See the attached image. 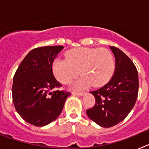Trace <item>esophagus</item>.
I'll return each instance as SVG.
<instances>
[{"mask_svg": "<svg viewBox=\"0 0 149 149\" xmlns=\"http://www.w3.org/2000/svg\"><path fill=\"white\" fill-rule=\"evenodd\" d=\"M72 95H77V96H82V95H84V93H76V92H73V93H72Z\"/></svg>", "mask_w": 149, "mask_h": 149, "instance_id": "obj_1", "label": "esophagus"}]
</instances>
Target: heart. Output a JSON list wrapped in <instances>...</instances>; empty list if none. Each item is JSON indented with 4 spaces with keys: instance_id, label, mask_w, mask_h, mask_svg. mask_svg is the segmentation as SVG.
Listing matches in <instances>:
<instances>
[{
    "instance_id": "1",
    "label": "heart",
    "mask_w": 149,
    "mask_h": 149,
    "mask_svg": "<svg viewBox=\"0 0 149 149\" xmlns=\"http://www.w3.org/2000/svg\"><path fill=\"white\" fill-rule=\"evenodd\" d=\"M115 62L111 52L106 48H77L67 51L65 59H55L52 71L63 84H70L80 74V80L72 85V89H83L93 84L101 86L112 77Z\"/></svg>"
}]
</instances>
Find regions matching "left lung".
Segmentation results:
<instances>
[{
	"label": "left lung",
	"mask_w": 149,
	"mask_h": 149,
	"mask_svg": "<svg viewBox=\"0 0 149 149\" xmlns=\"http://www.w3.org/2000/svg\"><path fill=\"white\" fill-rule=\"evenodd\" d=\"M115 56L113 75L100 89L90 92L95 104L86 110L91 120L103 127H110L123 121L134 107L137 98L139 80L136 68L120 49L110 46Z\"/></svg>",
	"instance_id": "1"
}]
</instances>
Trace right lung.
I'll list each match as a JSON object with an SVG mask.
<instances>
[{
    "mask_svg": "<svg viewBox=\"0 0 149 149\" xmlns=\"http://www.w3.org/2000/svg\"><path fill=\"white\" fill-rule=\"evenodd\" d=\"M63 46H46L30 51L18 66L12 88L14 106L22 119L37 127L45 126L61 113L70 93L53 74L52 63Z\"/></svg>",
    "mask_w": 149,
    "mask_h": 149,
    "instance_id": "add662e5",
    "label": "right lung"
}]
</instances>
